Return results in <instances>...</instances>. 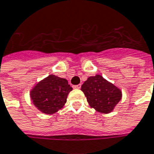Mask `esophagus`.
<instances>
[{
    "mask_svg": "<svg viewBox=\"0 0 154 154\" xmlns=\"http://www.w3.org/2000/svg\"><path fill=\"white\" fill-rule=\"evenodd\" d=\"M73 88H76V89H80V88H81V84L73 86Z\"/></svg>",
    "mask_w": 154,
    "mask_h": 154,
    "instance_id": "1",
    "label": "esophagus"
}]
</instances>
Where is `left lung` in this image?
I'll return each mask as SVG.
<instances>
[{"mask_svg":"<svg viewBox=\"0 0 154 154\" xmlns=\"http://www.w3.org/2000/svg\"><path fill=\"white\" fill-rule=\"evenodd\" d=\"M81 90L87 97L89 106L103 114L112 112L122 97L121 89L101 75L88 77L82 85Z\"/></svg>","mask_w":154,"mask_h":154,"instance_id":"1","label":"left lung"}]
</instances>
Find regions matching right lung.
Wrapping results in <instances>:
<instances>
[{
	"label": "right lung",
	"instance_id": "1",
	"mask_svg": "<svg viewBox=\"0 0 154 154\" xmlns=\"http://www.w3.org/2000/svg\"><path fill=\"white\" fill-rule=\"evenodd\" d=\"M72 88L65 78L49 75L38 82L30 91L34 106L46 115H52L62 109Z\"/></svg>",
	"mask_w": 154,
	"mask_h": 154
}]
</instances>
